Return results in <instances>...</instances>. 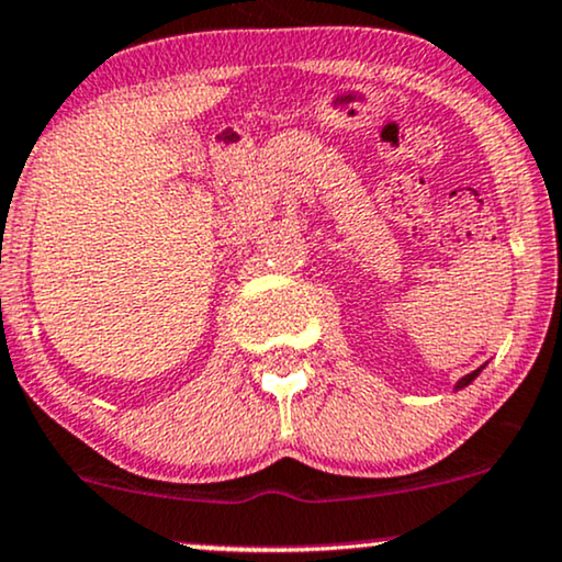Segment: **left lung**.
I'll return each mask as SVG.
<instances>
[{
    "instance_id": "8db88e82",
    "label": "left lung",
    "mask_w": 562,
    "mask_h": 562,
    "mask_svg": "<svg viewBox=\"0 0 562 562\" xmlns=\"http://www.w3.org/2000/svg\"><path fill=\"white\" fill-rule=\"evenodd\" d=\"M479 371H481V368H479ZM479 371H473V373H468V375H463V379H460V381H458V386H454V389H463V386H468V384H471V381H473V379H476V375H479Z\"/></svg>"
}]
</instances>
